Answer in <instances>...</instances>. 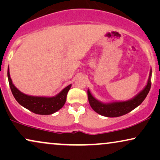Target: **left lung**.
Instances as JSON below:
<instances>
[{"label": "left lung", "mask_w": 160, "mask_h": 160, "mask_svg": "<svg viewBox=\"0 0 160 160\" xmlns=\"http://www.w3.org/2000/svg\"><path fill=\"white\" fill-rule=\"evenodd\" d=\"M152 71L150 70L149 77L146 86L142 90L131 99L123 102H112L109 103H104L95 99L88 89V102L92 109L99 115L106 117H118L125 115L139 106L146 99L151 88V77Z\"/></svg>", "instance_id": "1"}]
</instances>
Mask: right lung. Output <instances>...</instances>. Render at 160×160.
<instances>
[{
    "mask_svg": "<svg viewBox=\"0 0 160 160\" xmlns=\"http://www.w3.org/2000/svg\"><path fill=\"white\" fill-rule=\"evenodd\" d=\"M7 75L11 91L17 102L22 107L36 114L50 115L60 110L64 105L67 93L72 86V84L69 85L54 97H35L25 94L14 86L10 78L8 68Z\"/></svg>",
    "mask_w": 160,
    "mask_h": 160,
    "instance_id": "right-lung-1",
    "label": "right lung"
}]
</instances>
